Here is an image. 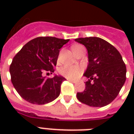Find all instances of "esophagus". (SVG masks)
Here are the masks:
<instances>
[{"label":"esophagus","mask_w":134,"mask_h":134,"mask_svg":"<svg viewBox=\"0 0 134 134\" xmlns=\"http://www.w3.org/2000/svg\"><path fill=\"white\" fill-rule=\"evenodd\" d=\"M67 80H68L69 81L71 82V83H76V81H74V80H71V79H67Z\"/></svg>","instance_id":"obj_1"}]
</instances>
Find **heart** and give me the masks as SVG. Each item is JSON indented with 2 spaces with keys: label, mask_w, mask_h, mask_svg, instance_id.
I'll return each mask as SVG.
<instances>
[{
  "label": "heart",
  "mask_w": 134,
  "mask_h": 134,
  "mask_svg": "<svg viewBox=\"0 0 134 134\" xmlns=\"http://www.w3.org/2000/svg\"><path fill=\"white\" fill-rule=\"evenodd\" d=\"M81 47H83L82 45H74L72 47L73 51L77 50ZM83 69L81 66L79 65H65L60 69V73L63 76L69 79H76L79 77L82 73Z\"/></svg>",
  "instance_id": "heart-1"
}]
</instances>
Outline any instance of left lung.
I'll use <instances>...</instances> for the list:
<instances>
[{
    "label": "left lung",
    "instance_id": "obj_1",
    "mask_svg": "<svg viewBox=\"0 0 134 134\" xmlns=\"http://www.w3.org/2000/svg\"><path fill=\"white\" fill-rule=\"evenodd\" d=\"M86 46L88 65L83 76L88 78L83 92H77L83 104L103 107L118 95L126 81L127 68L116 48L103 39L96 37L75 39Z\"/></svg>",
    "mask_w": 134,
    "mask_h": 134
}]
</instances>
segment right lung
I'll list each match as a JSON object with an SVG mask.
<instances>
[{
    "label": "right lung",
    "instance_id": "add662e5",
    "mask_svg": "<svg viewBox=\"0 0 134 134\" xmlns=\"http://www.w3.org/2000/svg\"><path fill=\"white\" fill-rule=\"evenodd\" d=\"M69 40L54 37H39L24 45L14 57L9 72L14 87L24 99L33 104H45L60 93L61 76H44L54 72L59 52ZM49 74V73H47Z\"/></svg>",
    "mask_w": 134,
    "mask_h": 134
}]
</instances>
